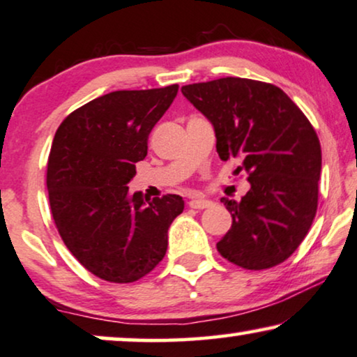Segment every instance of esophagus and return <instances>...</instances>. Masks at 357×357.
Segmentation results:
<instances>
[{"mask_svg": "<svg viewBox=\"0 0 357 357\" xmlns=\"http://www.w3.org/2000/svg\"><path fill=\"white\" fill-rule=\"evenodd\" d=\"M212 206V201H208V199H192V201H189V207L191 208H207Z\"/></svg>", "mask_w": 357, "mask_h": 357, "instance_id": "34e87169", "label": "esophagus"}]
</instances>
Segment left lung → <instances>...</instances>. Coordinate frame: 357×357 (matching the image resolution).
<instances>
[{
    "label": "left lung",
    "mask_w": 357,
    "mask_h": 357,
    "mask_svg": "<svg viewBox=\"0 0 357 357\" xmlns=\"http://www.w3.org/2000/svg\"><path fill=\"white\" fill-rule=\"evenodd\" d=\"M181 91L213 126L220 160L238 158L251 188L222 197L231 228L217 243L223 258L259 271L281 264L310 230L318 206L321 149L296 102L271 83L218 78Z\"/></svg>",
    "instance_id": "obj_1"
}]
</instances>
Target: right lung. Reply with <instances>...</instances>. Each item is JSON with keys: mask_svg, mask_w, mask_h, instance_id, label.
<instances>
[{"mask_svg": "<svg viewBox=\"0 0 357 357\" xmlns=\"http://www.w3.org/2000/svg\"><path fill=\"white\" fill-rule=\"evenodd\" d=\"M178 88L104 94L55 132L47 163L52 217L70 253L102 281L135 282L155 269L184 208L176 194L149 199L127 186Z\"/></svg>", "mask_w": 357, "mask_h": 357, "instance_id": "obj_1", "label": "right lung"}]
</instances>
